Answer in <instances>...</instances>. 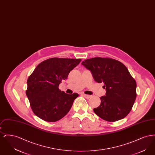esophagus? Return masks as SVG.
Masks as SVG:
<instances>
[{"instance_id": "34e87169", "label": "esophagus", "mask_w": 155, "mask_h": 155, "mask_svg": "<svg viewBox=\"0 0 155 155\" xmlns=\"http://www.w3.org/2000/svg\"><path fill=\"white\" fill-rule=\"evenodd\" d=\"M82 95L84 96L85 98H87V99H89L91 96V95H86V94H82Z\"/></svg>"}]
</instances>
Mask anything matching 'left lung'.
Masks as SVG:
<instances>
[{
	"mask_svg": "<svg viewBox=\"0 0 155 155\" xmlns=\"http://www.w3.org/2000/svg\"><path fill=\"white\" fill-rule=\"evenodd\" d=\"M91 72L94 80L104 83L106 93L100 97L101 103L94 111L107 121L124 118L131 110L137 97V83L127 68L118 60L94 58L81 63Z\"/></svg>",
	"mask_w": 155,
	"mask_h": 155,
	"instance_id": "1",
	"label": "left lung"
}]
</instances>
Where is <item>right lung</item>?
I'll list each match as a JSON object with an SVG mask.
<instances>
[{"instance_id": "right-lung-1", "label": "right lung", "mask_w": 155, "mask_h": 155, "mask_svg": "<svg viewBox=\"0 0 155 155\" xmlns=\"http://www.w3.org/2000/svg\"><path fill=\"white\" fill-rule=\"evenodd\" d=\"M81 59L51 58L39 64L27 82L26 95L34 114L39 118L55 122L64 117L78 94H68L59 89L69 73Z\"/></svg>"}]
</instances>
